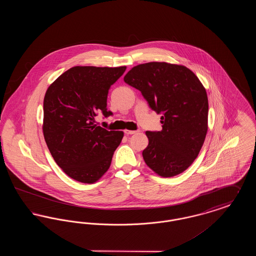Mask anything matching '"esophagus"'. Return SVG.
<instances>
[{
  "instance_id": "1",
  "label": "esophagus",
  "mask_w": 256,
  "mask_h": 256,
  "mask_svg": "<svg viewBox=\"0 0 256 256\" xmlns=\"http://www.w3.org/2000/svg\"><path fill=\"white\" fill-rule=\"evenodd\" d=\"M137 130H124V134L126 135H132V134H137Z\"/></svg>"
}]
</instances>
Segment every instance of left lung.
Returning a JSON list of instances; mask_svg holds the SVG:
<instances>
[{
	"instance_id": "obj_1",
	"label": "left lung",
	"mask_w": 256,
	"mask_h": 256,
	"mask_svg": "<svg viewBox=\"0 0 256 256\" xmlns=\"http://www.w3.org/2000/svg\"><path fill=\"white\" fill-rule=\"evenodd\" d=\"M128 86L141 91L150 108L162 113V130L146 132L143 150L148 167L162 178L178 176L196 158L208 130L206 90L183 65L148 62L124 76Z\"/></svg>"
}]
</instances>
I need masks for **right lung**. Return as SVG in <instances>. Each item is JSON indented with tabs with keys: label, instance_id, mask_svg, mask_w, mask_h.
Wrapping results in <instances>:
<instances>
[{
	"label": "right lung",
	"instance_id": "obj_1",
	"mask_svg": "<svg viewBox=\"0 0 256 256\" xmlns=\"http://www.w3.org/2000/svg\"><path fill=\"white\" fill-rule=\"evenodd\" d=\"M126 67L74 66L60 74L46 91L43 134L52 156L76 182L94 183L110 169L122 132L94 124L98 112L108 117L110 86Z\"/></svg>",
	"mask_w": 256,
	"mask_h": 256
}]
</instances>
